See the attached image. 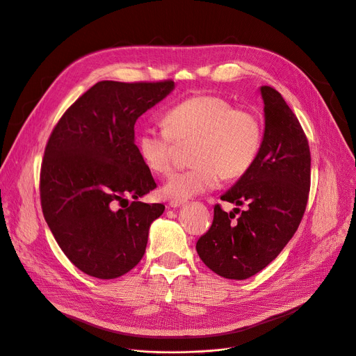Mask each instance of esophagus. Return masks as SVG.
Returning <instances> with one entry per match:
<instances>
[{"mask_svg": "<svg viewBox=\"0 0 356 356\" xmlns=\"http://www.w3.org/2000/svg\"><path fill=\"white\" fill-rule=\"evenodd\" d=\"M184 203H186V200H170V202H169V206L173 207V209H176V207L183 206Z\"/></svg>", "mask_w": 356, "mask_h": 356, "instance_id": "34e87169", "label": "esophagus"}]
</instances>
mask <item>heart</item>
<instances>
[{
  "label": "heart",
  "mask_w": 356,
  "mask_h": 356,
  "mask_svg": "<svg viewBox=\"0 0 356 356\" xmlns=\"http://www.w3.org/2000/svg\"><path fill=\"white\" fill-rule=\"evenodd\" d=\"M165 127L146 124L136 145L145 166L154 175L172 170L175 142L195 140L191 169L175 173L161 193L169 200H187L217 188L222 180L245 175L260 153L263 124L255 112L234 108L217 95H197L170 108Z\"/></svg>",
  "instance_id": "obj_1"
}]
</instances>
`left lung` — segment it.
Instances as JSON below:
<instances>
[{
  "instance_id": "left-lung-1",
  "label": "left lung",
  "mask_w": 356,
  "mask_h": 356,
  "mask_svg": "<svg viewBox=\"0 0 356 356\" xmlns=\"http://www.w3.org/2000/svg\"><path fill=\"white\" fill-rule=\"evenodd\" d=\"M264 136L251 169L220 197L241 206L225 213L214 206L210 230L196 244L202 261L220 277L245 280L264 270L296 234L304 216L311 153L302 127L271 86L260 88Z\"/></svg>"
}]
</instances>
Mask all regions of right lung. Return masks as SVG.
Instances as JSON below:
<instances>
[{
    "label": "right lung",
    "mask_w": 356,
    "mask_h": 356,
    "mask_svg": "<svg viewBox=\"0 0 356 356\" xmlns=\"http://www.w3.org/2000/svg\"><path fill=\"white\" fill-rule=\"evenodd\" d=\"M173 89V81L98 82L49 136L42 213L63 254L90 277L112 280L136 267L150 224L165 211L163 204L139 202L156 183L135 145V123ZM127 197L134 202L123 207Z\"/></svg>",
    "instance_id": "add662e5"
}]
</instances>
